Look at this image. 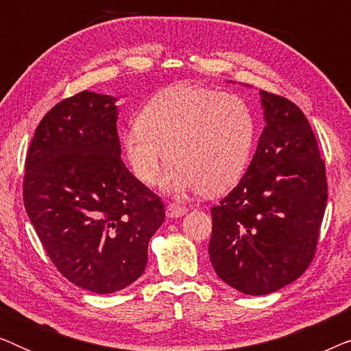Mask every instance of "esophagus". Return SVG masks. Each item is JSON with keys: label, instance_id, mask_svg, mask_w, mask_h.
<instances>
[{"label": "esophagus", "instance_id": "34e87169", "mask_svg": "<svg viewBox=\"0 0 351 351\" xmlns=\"http://www.w3.org/2000/svg\"><path fill=\"white\" fill-rule=\"evenodd\" d=\"M186 206H184V204H179V203H169L167 204V208H166V215L167 217H171V219H177V217H180V215H184V214H186Z\"/></svg>", "mask_w": 351, "mask_h": 351}]
</instances>
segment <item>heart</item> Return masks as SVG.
Wrapping results in <instances>:
<instances>
[{"instance_id":"heart-1","label":"heart","mask_w":351,"mask_h":351,"mask_svg":"<svg viewBox=\"0 0 351 351\" xmlns=\"http://www.w3.org/2000/svg\"><path fill=\"white\" fill-rule=\"evenodd\" d=\"M256 132L252 110L239 95L174 86L148 100L137 124L124 132L123 145L142 185L155 184L169 160L167 190L217 195L241 180Z\"/></svg>"}]
</instances>
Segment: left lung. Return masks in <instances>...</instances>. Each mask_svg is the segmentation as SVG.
<instances>
[{"instance_id":"8db88e82","label":"left lung","mask_w":351,"mask_h":351,"mask_svg":"<svg viewBox=\"0 0 351 351\" xmlns=\"http://www.w3.org/2000/svg\"><path fill=\"white\" fill-rule=\"evenodd\" d=\"M261 95L265 128L256 155L210 209V263L249 295L281 289L310 267L328 203L326 165L308 119L289 99Z\"/></svg>"}]
</instances>
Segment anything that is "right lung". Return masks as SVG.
<instances>
[{
    "instance_id": "right-lung-1",
    "label": "right lung",
    "mask_w": 351,
    "mask_h": 351,
    "mask_svg": "<svg viewBox=\"0 0 351 351\" xmlns=\"http://www.w3.org/2000/svg\"><path fill=\"white\" fill-rule=\"evenodd\" d=\"M117 99L89 90L54 105L27 150L23 206L57 270L95 294L142 275L165 222L161 198L121 160Z\"/></svg>"
}]
</instances>
